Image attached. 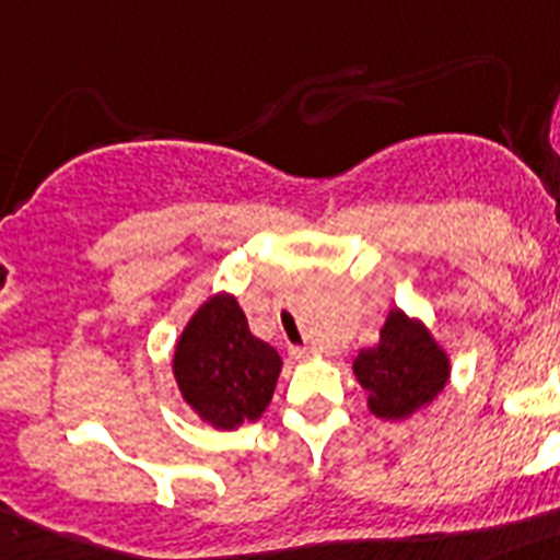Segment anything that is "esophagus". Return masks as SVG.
Wrapping results in <instances>:
<instances>
[{"label":"esophagus","mask_w":560,"mask_h":560,"mask_svg":"<svg viewBox=\"0 0 560 560\" xmlns=\"http://www.w3.org/2000/svg\"><path fill=\"white\" fill-rule=\"evenodd\" d=\"M290 353H293V359H307V357H313L316 351H313V348H293Z\"/></svg>","instance_id":"1"}]
</instances>
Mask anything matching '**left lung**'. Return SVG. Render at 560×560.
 I'll return each mask as SVG.
<instances>
[{
	"label": "left lung",
	"mask_w": 560,
	"mask_h": 560,
	"mask_svg": "<svg viewBox=\"0 0 560 560\" xmlns=\"http://www.w3.org/2000/svg\"><path fill=\"white\" fill-rule=\"evenodd\" d=\"M353 374L368 390V406L383 420H402L429 406L448 380V359L420 322L390 311L380 345L359 351Z\"/></svg>",
	"instance_id": "left-lung-1"
}]
</instances>
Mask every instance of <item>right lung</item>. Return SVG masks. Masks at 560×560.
I'll use <instances>...</instances> for the list:
<instances>
[{
	"instance_id": "right-lung-1",
	"label": "right lung",
	"mask_w": 560,
	"mask_h": 560,
	"mask_svg": "<svg viewBox=\"0 0 560 560\" xmlns=\"http://www.w3.org/2000/svg\"><path fill=\"white\" fill-rule=\"evenodd\" d=\"M175 380L184 399L215 429L258 420L281 371L276 348L249 334L233 295H212L180 334Z\"/></svg>"
}]
</instances>
